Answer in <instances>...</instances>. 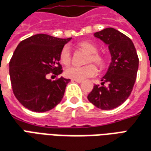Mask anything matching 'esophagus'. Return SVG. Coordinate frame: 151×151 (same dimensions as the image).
Wrapping results in <instances>:
<instances>
[{
	"label": "esophagus",
	"instance_id": "esophagus-1",
	"mask_svg": "<svg viewBox=\"0 0 151 151\" xmlns=\"http://www.w3.org/2000/svg\"><path fill=\"white\" fill-rule=\"evenodd\" d=\"M73 81H75V82H77V83H83V81H82V80H76V79H73Z\"/></svg>",
	"mask_w": 151,
	"mask_h": 151
}]
</instances>
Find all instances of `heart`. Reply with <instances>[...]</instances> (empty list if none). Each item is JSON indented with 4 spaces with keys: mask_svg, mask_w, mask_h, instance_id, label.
<instances>
[{
    "mask_svg": "<svg viewBox=\"0 0 151 151\" xmlns=\"http://www.w3.org/2000/svg\"><path fill=\"white\" fill-rule=\"evenodd\" d=\"M77 47L86 51L87 56L86 59V63H94L98 68H103L105 67V58L97 53L98 47L93 42L90 41H82L77 44ZM60 60L64 65H68L71 62V54L68 47H64L61 50L60 55ZM96 68L92 64L86 65L83 67H75L72 66L65 70V76L71 79L76 80H84V79L92 77L96 73Z\"/></svg>",
    "mask_w": 151,
    "mask_h": 151,
    "instance_id": "obj_1",
    "label": "heart"
}]
</instances>
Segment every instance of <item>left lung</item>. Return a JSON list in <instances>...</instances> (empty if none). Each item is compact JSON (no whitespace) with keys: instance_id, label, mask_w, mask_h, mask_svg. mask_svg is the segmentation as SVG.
I'll return each instance as SVG.
<instances>
[{"instance_id":"left-lung-1","label":"left lung","mask_w":151,"mask_h":151,"mask_svg":"<svg viewBox=\"0 0 151 151\" xmlns=\"http://www.w3.org/2000/svg\"><path fill=\"white\" fill-rule=\"evenodd\" d=\"M94 36L108 45L111 63L101 79V85H95L87 99L96 107L109 110L122 105L130 96L137 78L139 59L132 40L114 28H105Z\"/></svg>"}]
</instances>
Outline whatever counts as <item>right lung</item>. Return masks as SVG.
I'll use <instances>...</instances> for the list:
<instances>
[{
	"mask_svg": "<svg viewBox=\"0 0 151 151\" xmlns=\"http://www.w3.org/2000/svg\"><path fill=\"white\" fill-rule=\"evenodd\" d=\"M71 39L36 34L18 45L9 61V76L14 94L25 108L46 112L60 102L70 79L51 81L47 76L63 72L60 55Z\"/></svg>",
	"mask_w": 151,
	"mask_h": 151,
	"instance_id": "obj_1",
	"label": "right lung"
}]
</instances>
